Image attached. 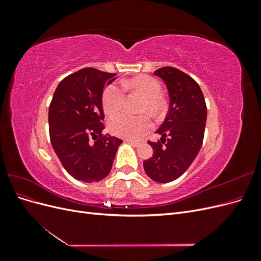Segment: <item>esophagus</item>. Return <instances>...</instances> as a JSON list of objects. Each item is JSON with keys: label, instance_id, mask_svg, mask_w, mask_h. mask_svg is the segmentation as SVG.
I'll list each match as a JSON object with an SVG mask.
<instances>
[{"label": "esophagus", "instance_id": "obj_1", "mask_svg": "<svg viewBox=\"0 0 261 261\" xmlns=\"http://www.w3.org/2000/svg\"><path fill=\"white\" fill-rule=\"evenodd\" d=\"M127 143H129L134 147H139L144 144V140H126Z\"/></svg>", "mask_w": 261, "mask_h": 261}]
</instances>
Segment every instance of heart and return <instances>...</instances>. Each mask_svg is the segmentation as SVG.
Listing matches in <instances>:
<instances>
[{
  "instance_id": "b5f03b06",
  "label": "heart",
  "mask_w": 261,
  "mask_h": 261,
  "mask_svg": "<svg viewBox=\"0 0 261 261\" xmlns=\"http://www.w3.org/2000/svg\"><path fill=\"white\" fill-rule=\"evenodd\" d=\"M125 88L137 90L143 96V111L148 110L156 114L161 109L160 93L161 86L159 82L149 76H138L128 82H124ZM125 99L124 89L116 84L109 85L102 93V107L109 115L120 111ZM151 121L147 114L133 116L127 113H118L110 118L109 129L116 136L126 139H138L144 136L151 128Z\"/></svg>"
}]
</instances>
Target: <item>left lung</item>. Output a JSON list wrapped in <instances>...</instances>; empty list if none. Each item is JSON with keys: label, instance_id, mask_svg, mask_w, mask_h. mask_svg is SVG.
I'll return each instance as SVG.
<instances>
[{"label": "left lung", "instance_id": "obj_1", "mask_svg": "<svg viewBox=\"0 0 261 261\" xmlns=\"http://www.w3.org/2000/svg\"><path fill=\"white\" fill-rule=\"evenodd\" d=\"M170 97L169 112L156 133L158 143H150L153 155L144 161L147 175L159 183L175 180L198 154L207 121V107L199 85L175 67L156 69Z\"/></svg>", "mask_w": 261, "mask_h": 261}]
</instances>
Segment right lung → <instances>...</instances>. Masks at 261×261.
Here are the masks:
<instances>
[{
    "label": "right lung",
    "mask_w": 261,
    "mask_h": 261,
    "mask_svg": "<svg viewBox=\"0 0 261 261\" xmlns=\"http://www.w3.org/2000/svg\"><path fill=\"white\" fill-rule=\"evenodd\" d=\"M115 75L83 68L65 77L53 94L49 108L51 144L63 167L77 180L92 183L107 177L123 143L109 134L102 135V92L116 80Z\"/></svg>",
    "instance_id": "obj_1"
}]
</instances>
